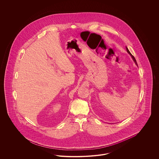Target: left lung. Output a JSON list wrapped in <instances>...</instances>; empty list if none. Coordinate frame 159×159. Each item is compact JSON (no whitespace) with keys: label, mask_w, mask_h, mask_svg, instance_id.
Returning a JSON list of instances; mask_svg holds the SVG:
<instances>
[{"label":"left lung","mask_w":159,"mask_h":159,"mask_svg":"<svg viewBox=\"0 0 159 159\" xmlns=\"http://www.w3.org/2000/svg\"><path fill=\"white\" fill-rule=\"evenodd\" d=\"M126 50H127V51H128V53H129V54H130V55H131V57H132V58H133V60H134V61H135V64H136V65H138V64H137V62H136V60H135V57H134V56H133V55H132V54H131V53H130V51H129L128 48H127V47H126Z\"/></svg>","instance_id":"left-lung-1"}]
</instances>
